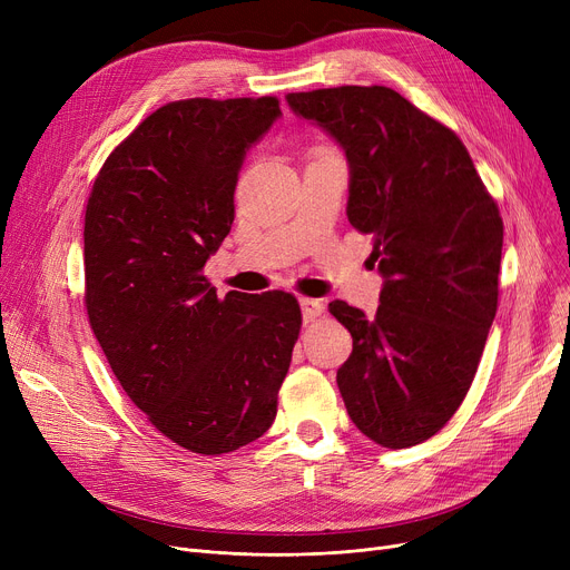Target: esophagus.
Segmentation results:
<instances>
[{"instance_id":"1","label":"esophagus","mask_w":570,"mask_h":570,"mask_svg":"<svg viewBox=\"0 0 570 570\" xmlns=\"http://www.w3.org/2000/svg\"><path fill=\"white\" fill-rule=\"evenodd\" d=\"M301 307H303V318L305 323L316 321L323 314V303L314 301V297H301Z\"/></svg>"}]
</instances>
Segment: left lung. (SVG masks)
<instances>
[{"instance_id": "obj_1", "label": "left lung", "mask_w": 570, "mask_h": 570, "mask_svg": "<svg viewBox=\"0 0 570 570\" xmlns=\"http://www.w3.org/2000/svg\"><path fill=\"white\" fill-rule=\"evenodd\" d=\"M346 153V215L372 235L383 288L365 316L335 301L353 337L337 385L383 448L434 436L464 402L499 301L503 222L455 131L383 85L286 97Z\"/></svg>"}]
</instances>
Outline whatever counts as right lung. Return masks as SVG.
Instances as JSON below:
<instances>
[{"instance_id": "add662e5", "label": "right lung", "mask_w": 570, "mask_h": 570, "mask_svg": "<svg viewBox=\"0 0 570 570\" xmlns=\"http://www.w3.org/2000/svg\"><path fill=\"white\" fill-rule=\"evenodd\" d=\"M277 97L170 101L119 142L85 209V307L129 400L200 455L263 436L301 335L295 295L228 291L203 275L235 219L245 155Z\"/></svg>"}]
</instances>
